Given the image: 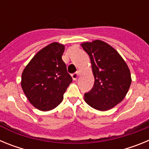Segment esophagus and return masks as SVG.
Here are the masks:
<instances>
[{
    "label": "esophagus",
    "instance_id": "esophagus-1",
    "mask_svg": "<svg viewBox=\"0 0 149 149\" xmlns=\"http://www.w3.org/2000/svg\"><path fill=\"white\" fill-rule=\"evenodd\" d=\"M79 75H80V72H79V71H77L75 73H74L72 74V79H73L74 81H75V80H77V77H79Z\"/></svg>",
    "mask_w": 149,
    "mask_h": 149
}]
</instances>
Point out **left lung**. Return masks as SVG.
<instances>
[{
  "instance_id": "obj_1",
  "label": "left lung",
  "mask_w": 149,
  "mask_h": 149,
  "mask_svg": "<svg viewBox=\"0 0 149 149\" xmlns=\"http://www.w3.org/2000/svg\"><path fill=\"white\" fill-rule=\"evenodd\" d=\"M90 57L95 83L84 99L93 108L105 111L120 103L131 84L130 70L119 53L101 40L81 45Z\"/></svg>"
}]
</instances>
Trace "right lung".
Here are the masks:
<instances>
[{
    "label": "right lung",
    "mask_w": 149,
    "mask_h": 149,
    "mask_svg": "<svg viewBox=\"0 0 149 149\" xmlns=\"http://www.w3.org/2000/svg\"><path fill=\"white\" fill-rule=\"evenodd\" d=\"M65 47L53 42L39 51L24 69L22 87L36 108L48 111L62 102L72 78L62 60Z\"/></svg>",
    "instance_id": "add662e5"
}]
</instances>
